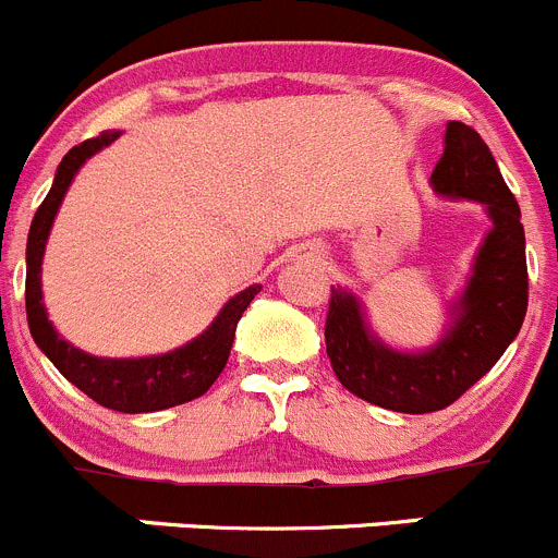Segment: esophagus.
<instances>
[{"mask_svg": "<svg viewBox=\"0 0 558 558\" xmlns=\"http://www.w3.org/2000/svg\"><path fill=\"white\" fill-rule=\"evenodd\" d=\"M295 260L298 263H317L319 250H314V246H301V250L295 252Z\"/></svg>", "mask_w": 558, "mask_h": 558, "instance_id": "34e87169", "label": "esophagus"}]
</instances>
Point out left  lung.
<instances>
[{
  "mask_svg": "<svg viewBox=\"0 0 558 558\" xmlns=\"http://www.w3.org/2000/svg\"><path fill=\"white\" fill-rule=\"evenodd\" d=\"M432 186L442 197L483 203L490 219L442 339L421 352L393 350L372 333L361 298L344 287H330L325 319V347L339 383L368 404L407 415L445 410L461 399L505 355L529 303L521 208L472 126L450 121Z\"/></svg>",
  "mask_w": 558,
  "mask_h": 558,
  "instance_id": "obj_1",
  "label": "left lung"
}]
</instances>
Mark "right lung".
Wrapping results in <instances>:
<instances>
[{
  "instance_id": "1",
  "label": "right lung",
  "mask_w": 558,
  "mask_h": 558,
  "mask_svg": "<svg viewBox=\"0 0 558 558\" xmlns=\"http://www.w3.org/2000/svg\"><path fill=\"white\" fill-rule=\"evenodd\" d=\"M119 135L121 132L108 130L102 135L89 137V141L70 148L59 162L51 192L37 208L29 228V241H26V319H29L35 344L46 352L48 361L62 372V377H68L75 388L84 390L97 404L116 412H126V415H137V412H159L175 404H186V401L197 399L211 388L230 357L235 325H239L246 306L255 301L257 292L263 290V284H252L230 298L222 312L217 314V319L197 339L179 347V350L165 352V355L97 357L78 350L57 333V328L48 323L40 284L48 233H51L53 217L64 201V192L73 184L81 165L94 157L99 148L110 146Z\"/></svg>"
}]
</instances>
